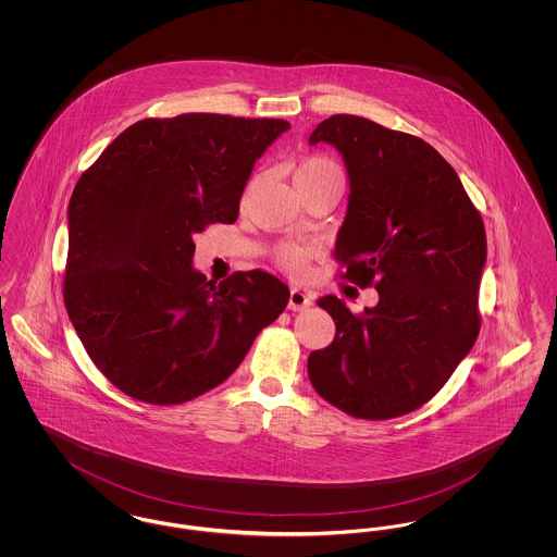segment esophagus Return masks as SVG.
I'll list each match as a JSON object with an SVG mask.
<instances>
[{"label":"esophagus","mask_w":557,"mask_h":557,"mask_svg":"<svg viewBox=\"0 0 557 557\" xmlns=\"http://www.w3.org/2000/svg\"><path fill=\"white\" fill-rule=\"evenodd\" d=\"M311 305H313V296L309 292L292 288L288 309H292V311H302V309H309Z\"/></svg>","instance_id":"esophagus-1"}]
</instances>
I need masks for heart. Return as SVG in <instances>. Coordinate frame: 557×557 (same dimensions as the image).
<instances>
[{
    "label": "heart",
    "mask_w": 557,
    "mask_h": 557,
    "mask_svg": "<svg viewBox=\"0 0 557 557\" xmlns=\"http://www.w3.org/2000/svg\"><path fill=\"white\" fill-rule=\"evenodd\" d=\"M325 175H341L338 173V166L332 162V160L323 159V157H309V159L302 160L296 171H294V182H300V180H318V177H325ZM277 263L288 269V271H302L307 265V248H300L296 244H286L277 250Z\"/></svg>",
    "instance_id": "obj_1"
}]
</instances>
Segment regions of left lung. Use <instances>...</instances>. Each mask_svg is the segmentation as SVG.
<instances>
[{"mask_svg": "<svg viewBox=\"0 0 557 557\" xmlns=\"http://www.w3.org/2000/svg\"><path fill=\"white\" fill-rule=\"evenodd\" d=\"M319 141L341 152L350 186L336 259L380 300L352 315L338 296L319 298L336 338L307 370L348 416L391 420L434 397L476 343L486 232L455 169L424 139L334 114L311 133Z\"/></svg>", "mask_w": 557, "mask_h": 557, "instance_id": "8db88e82", "label": "left lung"}]
</instances>
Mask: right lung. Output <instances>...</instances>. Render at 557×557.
Instances as JSON below:
<instances>
[{
    "mask_svg": "<svg viewBox=\"0 0 557 557\" xmlns=\"http://www.w3.org/2000/svg\"><path fill=\"white\" fill-rule=\"evenodd\" d=\"M282 119H144L83 175L69 205L64 305L91 361L125 395L177 405L227 380L290 290L265 271L209 282L194 236L234 223Z\"/></svg>",
    "mask_w": 557,
    "mask_h": 557,
    "instance_id": "right-lung-1",
    "label": "right lung"
}]
</instances>
